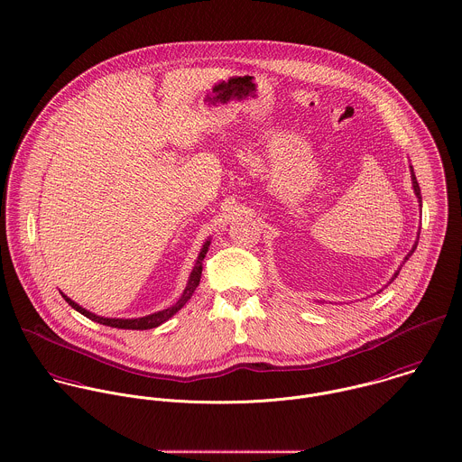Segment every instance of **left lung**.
<instances>
[{
  "instance_id": "8db88e82",
  "label": "left lung",
  "mask_w": 462,
  "mask_h": 462,
  "mask_svg": "<svg viewBox=\"0 0 462 462\" xmlns=\"http://www.w3.org/2000/svg\"><path fill=\"white\" fill-rule=\"evenodd\" d=\"M411 179H412V189H414V193H416V199H418V202H420V208H421V189H420V184H418V180H416V175H414V170H412V166H411ZM418 240H420V233H418V236H416V242H414V245H412V249H411V253H409V254H407V256H405V260H403V263H405V262H407V260H409V258H411V256H412V253H414V251H416V247H418ZM403 263H402V265H400V267H398V271H396V273H394V274H393V278H391V280H389V283H393V282H394V280H396V276H398V274H400V271H402V267H403ZM389 283H387V285H389ZM387 285H385V287H387ZM382 291H383V289H380V291H378V292H376V294H380V292H382Z\"/></svg>"
}]
</instances>
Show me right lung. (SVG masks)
<instances>
[{"instance_id":"1","label":"right lung","mask_w":462,"mask_h":462,"mask_svg":"<svg viewBox=\"0 0 462 462\" xmlns=\"http://www.w3.org/2000/svg\"><path fill=\"white\" fill-rule=\"evenodd\" d=\"M209 244H211V240L208 238V240L204 242V245H202V249H200L197 260H195V265H193L191 274H189V278H188L186 289H184V292L180 294V298L177 300V303L171 305L170 308H164V310H161V311L151 313V315L138 317V319H116V317L113 319V317H102V315H97V313H93V311H89V310L77 305V303L71 301L66 294H62V292H60V294H62V298L66 300V303H68L69 307L75 308V310L80 311L84 317H88V319H91V320H95V322H100V324H106V326H111V328H120V329H152V328H157L159 324L166 322L170 317H173L180 308L184 307V305L189 301V298L193 296L195 289H197L199 283H200L202 262H204V258H206V253H208V249H209Z\"/></svg>"}]
</instances>
